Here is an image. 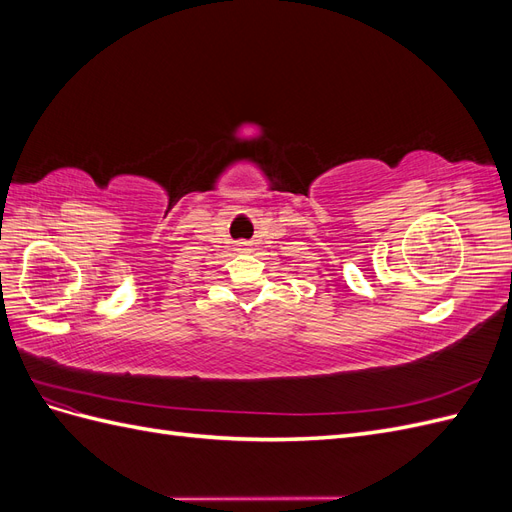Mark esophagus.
<instances>
[{
	"mask_svg": "<svg viewBox=\"0 0 512 512\" xmlns=\"http://www.w3.org/2000/svg\"><path fill=\"white\" fill-rule=\"evenodd\" d=\"M237 247H239V252H250V250H252V245L247 243V241H239Z\"/></svg>",
	"mask_w": 512,
	"mask_h": 512,
	"instance_id": "esophagus-1",
	"label": "esophagus"
}]
</instances>
